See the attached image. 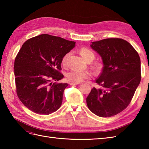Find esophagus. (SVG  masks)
<instances>
[{
  "instance_id": "obj_1",
  "label": "esophagus",
  "mask_w": 149,
  "mask_h": 149,
  "mask_svg": "<svg viewBox=\"0 0 149 149\" xmlns=\"http://www.w3.org/2000/svg\"><path fill=\"white\" fill-rule=\"evenodd\" d=\"M79 84V83H70V85H73V86H74V85Z\"/></svg>"
}]
</instances>
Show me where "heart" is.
<instances>
[{
	"label": "heart",
	"instance_id": "1",
	"mask_svg": "<svg viewBox=\"0 0 149 149\" xmlns=\"http://www.w3.org/2000/svg\"><path fill=\"white\" fill-rule=\"evenodd\" d=\"M80 54L83 57L85 61L87 62H91L95 59V54L94 52L88 48L83 47L79 50ZM68 54H66L65 56L62 58L61 63L63 65H66L67 58L68 57ZM102 63L100 62H97L93 65V68L94 70L98 71L100 70L102 68ZM91 76V74L90 72L88 71H79L77 70H72L66 73V79L71 83H81L86 79L89 78Z\"/></svg>",
	"mask_w": 149,
	"mask_h": 149
}]
</instances>
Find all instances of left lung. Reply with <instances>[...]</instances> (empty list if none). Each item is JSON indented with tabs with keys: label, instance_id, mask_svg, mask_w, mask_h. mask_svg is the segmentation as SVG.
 Returning <instances> with one entry per match:
<instances>
[{
	"label": "left lung",
	"instance_id": "obj_1",
	"mask_svg": "<svg viewBox=\"0 0 149 149\" xmlns=\"http://www.w3.org/2000/svg\"><path fill=\"white\" fill-rule=\"evenodd\" d=\"M91 47L102 59V72L86 98L88 108L100 117L122 112L134 96L141 81V61L138 52L127 41L107 38L91 42Z\"/></svg>",
	"mask_w": 149,
	"mask_h": 149
}]
</instances>
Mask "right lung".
<instances>
[{
	"mask_svg": "<svg viewBox=\"0 0 149 149\" xmlns=\"http://www.w3.org/2000/svg\"><path fill=\"white\" fill-rule=\"evenodd\" d=\"M75 45V42L47 34L22 45L15 60V84L19 99L29 110L49 115L61 107L68 85L57 83L64 77L61 60Z\"/></svg>",
	"mask_w": 149,
	"mask_h": 149,
	"instance_id": "obj_1",
	"label": "right lung"
}]
</instances>
